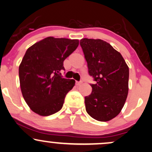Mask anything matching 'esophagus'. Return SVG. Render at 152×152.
<instances>
[{
	"label": "esophagus",
	"instance_id": "obj_1",
	"mask_svg": "<svg viewBox=\"0 0 152 152\" xmlns=\"http://www.w3.org/2000/svg\"><path fill=\"white\" fill-rule=\"evenodd\" d=\"M76 86H80L82 84V82L81 81H76Z\"/></svg>",
	"mask_w": 152,
	"mask_h": 152
}]
</instances>
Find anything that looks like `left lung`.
Returning a JSON list of instances; mask_svg holds the SVG:
<instances>
[{
	"label": "left lung",
	"mask_w": 152,
	"mask_h": 152,
	"mask_svg": "<svg viewBox=\"0 0 152 152\" xmlns=\"http://www.w3.org/2000/svg\"><path fill=\"white\" fill-rule=\"evenodd\" d=\"M95 84L85 97L86 109L92 118L108 121L121 112L128 93L129 69L120 53L100 39L80 41Z\"/></svg>",
	"instance_id": "left-lung-1"
}]
</instances>
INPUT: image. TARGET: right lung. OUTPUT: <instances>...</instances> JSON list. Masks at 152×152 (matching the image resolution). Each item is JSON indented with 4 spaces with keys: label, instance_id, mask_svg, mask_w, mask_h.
<instances>
[{
    "label": "right lung",
    "instance_id": "add662e5",
    "mask_svg": "<svg viewBox=\"0 0 152 152\" xmlns=\"http://www.w3.org/2000/svg\"><path fill=\"white\" fill-rule=\"evenodd\" d=\"M78 40L48 37L28 48L19 67L20 87L31 109L47 116L62 108L75 80L62 77L64 59L77 48Z\"/></svg>",
    "mask_w": 152,
    "mask_h": 152
}]
</instances>
